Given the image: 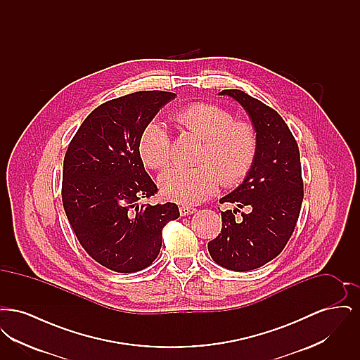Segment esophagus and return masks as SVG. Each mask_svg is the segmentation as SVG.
I'll list each match as a JSON object with an SVG mask.
<instances>
[{
	"label": "esophagus",
	"mask_w": 360,
	"mask_h": 360,
	"mask_svg": "<svg viewBox=\"0 0 360 360\" xmlns=\"http://www.w3.org/2000/svg\"><path fill=\"white\" fill-rule=\"evenodd\" d=\"M195 212H197V209H194V207H188V206H181L179 207L181 216H190V214H193Z\"/></svg>",
	"instance_id": "1"
}]
</instances>
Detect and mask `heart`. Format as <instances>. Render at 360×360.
<instances>
[{
    "mask_svg": "<svg viewBox=\"0 0 360 360\" xmlns=\"http://www.w3.org/2000/svg\"><path fill=\"white\" fill-rule=\"evenodd\" d=\"M184 129L204 140L198 167H172L159 176L162 195L181 205H197L210 198L220 186L243 181L255 160L257 132L250 122L235 121L220 106L197 103L174 116ZM139 154L146 166L163 169L172 159V139L158 121L146 125L139 139Z\"/></svg>",
    "mask_w": 360,
    "mask_h": 360,
    "instance_id": "heart-1",
    "label": "heart"
}]
</instances>
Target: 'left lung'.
<instances>
[{
  "mask_svg": "<svg viewBox=\"0 0 360 360\" xmlns=\"http://www.w3.org/2000/svg\"><path fill=\"white\" fill-rule=\"evenodd\" d=\"M219 96L233 98L247 112L257 132V150L244 181L220 200L236 207L221 212V233L207 243V250L225 269L250 271L278 257L294 231L304 198L300 151L274 109L236 89ZM241 207L249 213L235 221L234 213Z\"/></svg>",
  "mask_w": 360,
  "mask_h": 360,
  "instance_id": "1",
  "label": "left lung"
}]
</instances>
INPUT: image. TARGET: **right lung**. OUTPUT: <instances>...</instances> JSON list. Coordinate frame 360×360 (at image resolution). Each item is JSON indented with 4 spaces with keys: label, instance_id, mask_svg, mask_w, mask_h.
<instances>
[{
    "label": "right lung",
    "instance_id": "right-lung-1",
    "mask_svg": "<svg viewBox=\"0 0 360 360\" xmlns=\"http://www.w3.org/2000/svg\"><path fill=\"white\" fill-rule=\"evenodd\" d=\"M175 97L151 90L110 100L86 117L69 144L63 207L86 252L109 270L135 273L148 267L160 251L165 225L179 217L172 202L139 204L158 190L144 170L139 139Z\"/></svg>",
    "mask_w": 360,
    "mask_h": 360
}]
</instances>
